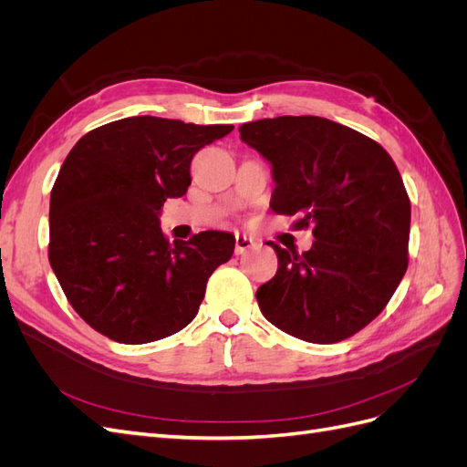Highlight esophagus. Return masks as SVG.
Listing matches in <instances>:
<instances>
[{
    "label": "esophagus",
    "mask_w": 467,
    "mask_h": 467,
    "mask_svg": "<svg viewBox=\"0 0 467 467\" xmlns=\"http://www.w3.org/2000/svg\"><path fill=\"white\" fill-rule=\"evenodd\" d=\"M253 245H255V239L245 235V234H235V253H237V255H242V253H245Z\"/></svg>",
    "instance_id": "obj_1"
}]
</instances>
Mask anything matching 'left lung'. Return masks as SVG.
I'll list each match as a JSON object with an SVG mask.
<instances>
[{"label": "left lung", "instance_id": "obj_1", "mask_svg": "<svg viewBox=\"0 0 467 467\" xmlns=\"http://www.w3.org/2000/svg\"><path fill=\"white\" fill-rule=\"evenodd\" d=\"M271 163V208L312 225L302 255L266 242L275 278L257 290L263 316L307 343L329 345L366 327L407 271L409 202L389 153L374 140L321 117H276L239 126Z\"/></svg>", "mask_w": 467, "mask_h": 467}]
</instances>
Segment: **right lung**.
I'll return each instance as SVG.
<instances>
[{
    "mask_svg": "<svg viewBox=\"0 0 467 467\" xmlns=\"http://www.w3.org/2000/svg\"><path fill=\"white\" fill-rule=\"evenodd\" d=\"M234 130L129 117L88 132L50 192L48 261L67 302L101 335L142 345L194 319L206 282L234 255L228 232L169 244L161 206L191 185V160Z\"/></svg>",
    "mask_w": 467,
    "mask_h": 467,
    "instance_id": "obj_1",
    "label": "right lung"
}]
</instances>
